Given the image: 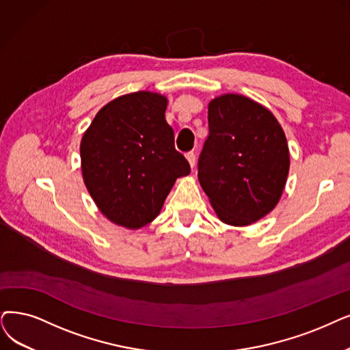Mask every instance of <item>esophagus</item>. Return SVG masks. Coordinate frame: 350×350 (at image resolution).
I'll list each match as a JSON object with an SVG mask.
<instances>
[{"label": "esophagus", "mask_w": 350, "mask_h": 350, "mask_svg": "<svg viewBox=\"0 0 350 350\" xmlns=\"http://www.w3.org/2000/svg\"><path fill=\"white\" fill-rule=\"evenodd\" d=\"M187 159H188L191 167H193L195 163H197V157H195L193 152H188V153H187Z\"/></svg>", "instance_id": "esophagus-1"}]
</instances>
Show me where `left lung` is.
Returning <instances> with one entry per match:
<instances>
[{"label": "left lung", "instance_id": "8db88e82", "mask_svg": "<svg viewBox=\"0 0 350 350\" xmlns=\"http://www.w3.org/2000/svg\"><path fill=\"white\" fill-rule=\"evenodd\" d=\"M208 128L200 184L222 222L250 226L283 193L290 167L286 135L269 109L231 93L209 102Z\"/></svg>", "mask_w": 350, "mask_h": 350}]
</instances>
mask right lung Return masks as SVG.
Returning a JSON list of instances; mask_svg holds the SVG:
<instances>
[{"mask_svg": "<svg viewBox=\"0 0 350 350\" xmlns=\"http://www.w3.org/2000/svg\"><path fill=\"white\" fill-rule=\"evenodd\" d=\"M166 97L136 92L103 106L81 137V174L100 213L137 230L157 218L167 193L191 166L165 120Z\"/></svg>", "mask_w": 350, "mask_h": 350, "instance_id": "add662e5", "label": "right lung"}]
</instances>
